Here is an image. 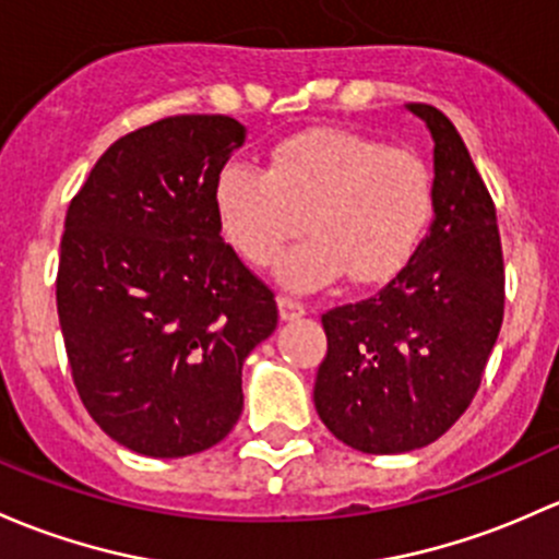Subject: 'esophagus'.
Wrapping results in <instances>:
<instances>
[{"mask_svg":"<svg viewBox=\"0 0 559 559\" xmlns=\"http://www.w3.org/2000/svg\"><path fill=\"white\" fill-rule=\"evenodd\" d=\"M278 313H281V319H284V321L302 319V316H305V305L299 302V299H295V297L281 295L278 297Z\"/></svg>","mask_w":559,"mask_h":559,"instance_id":"1","label":"esophagus"}]
</instances>
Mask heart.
Returning a JSON list of instances; mask_svg holds the SVG:
<instances>
[{"mask_svg": "<svg viewBox=\"0 0 559 559\" xmlns=\"http://www.w3.org/2000/svg\"><path fill=\"white\" fill-rule=\"evenodd\" d=\"M222 238L243 262L270 267L299 233L308 238L278 262L281 284L319 292L350 275L372 286L396 278L426 238L433 176L407 146L345 128H308L270 150L267 168L233 160L214 181Z\"/></svg>", "mask_w": 559, "mask_h": 559, "instance_id": "1", "label": "heart"}]
</instances>
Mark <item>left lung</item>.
<instances>
[{
  "label": "left lung",
  "instance_id": "1",
  "mask_svg": "<svg viewBox=\"0 0 559 559\" xmlns=\"http://www.w3.org/2000/svg\"><path fill=\"white\" fill-rule=\"evenodd\" d=\"M433 139V222L374 297L321 316L319 418L340 442L393 455L437 442L466 413L503 321L496 205L455 126L407 104Z\"/></svg>",
  "mask_w": 559,
  "mask_h": 559
}]
</instances>
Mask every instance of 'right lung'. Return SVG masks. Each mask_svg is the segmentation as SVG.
Segmentation results:
<instances>
[{
  "mask_svg": "<svg viewBox=\"0 0 559 559\" xmlns=\"http://www.w3.org/2000/svg\"><path fill=\"white\" fill-rule=\"evenodd\" d=\"M246 128L176 115L98 157L63 222L56 302L74 385L117 444L214 448L243 409L240 369L278 324L273 292L222 240L214 181Z\"/></svg>",
  "mask_w": 559,
  "mask_h": 559,
  "instance_id": "add662e5",
  "label": "right lung"
}]
</instances>
